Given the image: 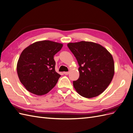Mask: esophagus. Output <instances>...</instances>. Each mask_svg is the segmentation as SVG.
<instances>
[{
  "label": "esophagus",
  "instance_id": "obj_1",
  "mask_svg": "<svg viewBox=\"0 0 133 133\" xmlns=\"http://www.w3.org/2000/svg\"><path fill=\"white\" fill-rule=\"evenodd\" d=\"M64 74L65 75H68L69 74V71H66V72H64Z\"/></svg>",
  "mask_w": 133,
  "mask_h": 133
}]
</instances>
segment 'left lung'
Listing matches in <instances>:
<instances>
[{
	"label": "left lung",
	"instance_id": "left-lung-1",
	"mask_svg": "<svg viewBox=\"0 0 133 133\" xmlns=\"http://www.w3.org/2000/svg\"><path fill=\"white\" fill-rule=\"evenodd\" d=\"M67 45L79 65V78L73 81L76 92L87 98L102 94L114 75L111 54L104 46L93 42L81 41L69 43Z\"/></svg>",
	"mask_w": 133,
	"mask_h": 133
}]
</instances>
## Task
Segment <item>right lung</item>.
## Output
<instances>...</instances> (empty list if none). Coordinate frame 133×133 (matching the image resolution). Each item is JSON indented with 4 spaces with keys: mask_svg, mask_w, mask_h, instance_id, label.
Listing matches in <instances>:
<instances>
[{
    "mask_svg": "<svg viewBox=\"0 0 133 133\" xmlns=\"http://www.w3.org/2000/svg\"><path fill=\"white\" fill-rule=\"evenodd\" d=\"M63 45L57 42L43 41L31 44L23 50L17 70L20 81L28 91L42 95L55 86L61 75L55 70L54 56Z\"/></svg>",
    "mask_w": 133,
    "mask_h": 133,
    "instance_id": "add662e5",
    "label": "right lung"
}]
</instances>
